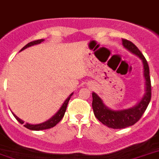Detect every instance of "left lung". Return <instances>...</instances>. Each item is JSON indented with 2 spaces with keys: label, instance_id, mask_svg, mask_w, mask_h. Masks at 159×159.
Masks as SVG:
<instances>
[{
  "label": "left lung",
  "instance_id": "8db88e82",
  "mask_svg": "<svg viewBox=\"0 0 159 159\" xmlns=\"http://www.w3.org/2000/svg\"><path fill=\"white\" fill-rule=\"evenodd\" d=\"M124 48L136 55L143 62V77L145 81V92L142 99L134 106L129 109L113 110L106 106L103 100L95 92H92V108L95 116L103 125L109 128L124 129L131 126L139 121L148 107L151 100V81L149 67L145 57L132 42L122 39Z\"/></svg>",
  "mask_w": 159,
  "mask_h": 159
}]
</instances>
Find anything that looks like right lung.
<instances>
[{"instance_id":"obj_1","label":"right lung","mask_w":159,"mask_h":159,"mask_svg":"<svg viewBox=\"0 0 159 159\" xmlns=\"http://www.w3.org/2000/svg\"><path fill=\"white\" fill-rule=\"evenodd\" d=\"M43 41H44V39H39V40H35V41H33V42H30V43H27L25 47H23L20 51L25 50V48H29V47H31V46L39 44V43H42V42H43ZM72 94H73V92L71 93L69 97L65 100V102H63V104H62V106L60 107L59 110L57 111V113L55 114L54 116H52L50 119H48V120L44 121V122H43V123L36 124V125H32V124L26 123L24 125V126H25V128L30 129V130H43V129H50L54 127V126L56 125H57V124L61 120H62V117L64 116V114L65 112H66V109H67V104H68V102H69L70 98H71V97L72 96ZM12 114H13V116H15V118H16V120L20 122V123L24 124V121L22 120L21 119H20L18 116H16L13 112H12Z\"/></svg>"}]
</instances>
